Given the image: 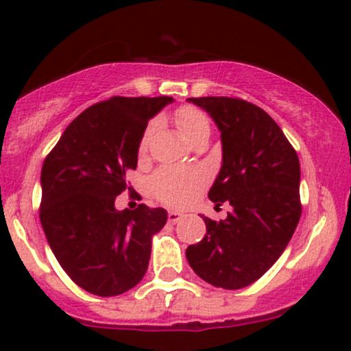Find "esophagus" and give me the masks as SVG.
Masks as SVG:
<instances>
[{
	"label": "esophagus",
	"mask_w": 351,
	"mask_h": 351,
	"mask_svg": "<svg viewBox=\"0 0 351 351\" xmlns=\"http://www.w3.org/2000/svg\"><path fill=\"white\" fill-rule=\"evenodd\" d=\"M181 219H183V214L178 210H168V221L170 223H176V221H180Z\"/></svg>",
	"instance_id": "34e87169"
}]
</instances>
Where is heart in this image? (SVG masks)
<instances>
[{"mask_svg": "<svg viewBox=\"0 0 351 351\" xmlns=\"http://www.w3.org/2000/svg\"><path fill=\"white\" fill-rule=\"evenodd\" d=\"M175 123L186 139L193 143L194 139L202 134H208L210 126L208 119L201 110L194 106H181L175 112ZM155 130V121L149 123L145 128L139 150L145 152L149 139ZM206 173L199 168H173L167 167L158 170L150 180V189L154 196L162 202L171 206H183L189 201L199 189L206 184Z\"/></svg>", "mask_w": 351, "mask_h": 351, "instance_id": "heart-1", "label": "heart"}]
</instances>
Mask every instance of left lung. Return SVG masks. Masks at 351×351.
<instances>
[{
	"instance_id": "obj_1",
	"label": "left lung",
	"mask_w": 351,
	"mask_h": 351,
	"mask_svg": "<svg viewBox=\"0 0 351 351\" xmlns=\"http://www.w3.org/2000/svg\"><path fill=\"white\" fill-rule=\"evenodd\" d=\"M210 114L221 137V168L208 199L233 210L186 250L202 280L238 290L282 256L301 217L300 160L278 124L259 106L230 97L188 99Z\"/></svg>"
}]
</instances>
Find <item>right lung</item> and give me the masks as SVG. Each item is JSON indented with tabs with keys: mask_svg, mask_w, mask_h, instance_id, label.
Masks as SVG:
<instances>
[{
	"mask_svg": "<svg viewBox=\"0 0 351 351\" xmlns=\"http://www.w3.org/2000/svg\"><path fill=\"white\" fill-rule=\"evenodd\" d=\"M171 97H112L66 128L42 167L40 221L71 280L97 296L131 290L147 272L165 208L117 210L149 119ZM131 189V188H128Z\"/></svg>",
	"mask_w": 351,
	"mask_h": 351,
	"instance_id": "right-lung-1",
	"label": "right lung"
}]
</instances>
